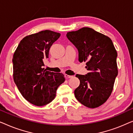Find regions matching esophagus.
I'll return each instance as SVG.
<instances>
[{
  "label": "esophagus",
  "instance_id": "esophagus-1",
  "mask_svg": "<svg viewBox=\"0 0 133 133\" xmlns=\"http://www.w3.org/2000/svg\"><path fill=\"white\" fill-rule=\"evenodd\" d=\"M72 77V76L68 75V74H65V77L66 78V79H69V78H71Z\"/></svg>",
  "mask_w": 133,
  "mask_h": 133
}]
</instances>
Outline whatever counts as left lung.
<instances>
[{
	"label": "left lung",
	"instance_id": "obj_1",
	"mask_svg": "<svg viewBox=\"0 0 133 133\" xmlns=\"http://www.w3.org/2000/svg\"><path fill=\"white\" fill-rule=\"evenodd\" d=\"M77 49L79 61L86 62L88 72L76 74L80 85L74 90L76 99L90 108L101 106L111 94L118 74L117 53L110 37L88 27L67 32Z\"/></svg>",
	"mask_w": 133,
	"mask_h": 133
}]
</instances>
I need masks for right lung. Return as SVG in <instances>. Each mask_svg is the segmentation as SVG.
<instances>
[{
	"instance_id": "add662e5",
	"label": "right lung",
	"mask_w": 133,
	"mask_h": 133,
	"mask_svg": "<svg viewBox=\"0 0 133 133\" xmlns=\"http://www.w3.org/2000/svg\"><path fill=\"white\" fill-rule=\"evenodd\" d=\"M61 34L42 31L25 37L14 52L13 79L20 92L27 101L36 106H44L56 97L58 87L64 82V75L46 71L44 60Z\"/></svg>"
}]
</instances>
